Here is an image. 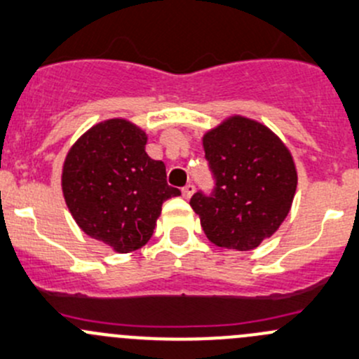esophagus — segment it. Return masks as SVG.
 <instances>
[{"label": "esophagus", "instance_id": "esophagus-1", "mask_svg": "<svg viewBox=\"0 0 359 359\" xmlns=\"http://www.w3.org/2000/svg\"><path fill=\"white\" fill-rule=\"evenodd\" d=\"M192 194H194V186H192V184H187V186L182 189V196L186 199H189Z\"/></svg>", "mask_w": 359, "mask_h": 359}]
</instances>
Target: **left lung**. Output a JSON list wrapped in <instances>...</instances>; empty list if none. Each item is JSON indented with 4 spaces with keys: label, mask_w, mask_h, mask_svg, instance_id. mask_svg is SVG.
Returning a JSON list of instances; mask_svg holds the SVG:
<instances>
[{
    "label": "left lung",
    "mask_w": 359,
    "mask_h": 359,
    "mask_svg": "<svg viewBox=\"0 0 359 359\" xmlns=\"http://www.w3.org/2000/svg\"><path fill=\"white\" fill-rule=\"evenodd\" d=\"M217 187L196 192L191 208L218 248L249 251L270 239L292 206L294 158L282 139L258 120L230 115L203 135Z\"/></svg>",
    "instance_id": "left-lung-1"
}]
</instances>
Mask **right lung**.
Instances as JSON below:
<instances>
[{
	"label": "right lung",
	"mask_w": 359,
	"mask_h": 359,
	"mask_svg": "<svg viewBox=\"0 0 359 359\" xmlns=\"http://www.w3.org/2000/svg\"><path fill=\"white\" fill-rule=\"evenodd\" d=\"M146 142V132L130 120H103L63 161L62 191L75 224L120 255L144 246L161 205L180 196L167 184L163 161L148 156Z\"/></svg>",
	"instance_id": "1"
}]
</instances>
